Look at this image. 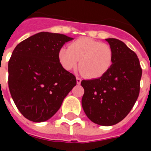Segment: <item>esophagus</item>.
<instances>
[{
	"label": "esophagus",
	"instance_id": "obj_1",
	"mask_svg": "<svg viewBox=\"0 0 151 151\" xmlns=\"http://www.w3.org/2000/svg\"><path fill=\"white\" fill-rule=\"evenodd\" d=\"M76 80H77V83H78V84H80V83H81V82H82V79L80 78H78V77H77Z\"/></svg>",
	"mask_w": 151,
	"mask_h": 151
}]
</instances>
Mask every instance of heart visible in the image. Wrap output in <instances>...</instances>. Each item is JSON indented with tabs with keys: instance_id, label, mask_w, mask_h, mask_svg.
<instances>
[{
	"instance_id": "obj_1",
	"label": "heart",
	"mask_w": 151,
	"mask_h": 151,
	"mask_svg": "<svg viewBox=\"0 0 151 151\" xmlns=\"http://www.w3.org/2000/svg\"><path fill=\"white\" fill-rule=\"evenodd\" d=\"M58 59L65 70L77 68L90 79H97L104 76L113 64L114 52L110 45L82 37L73 41L69 48L62 47L58 52Z\"/></svg>"
}]
</instances>
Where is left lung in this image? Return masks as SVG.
Masks as SVG:
<instances>
[{"label": "left lung", "mask_w": 151, "mask_h": 151, "mask_svg": "<svg viewBox=\"0 0 151 151\" xmlns=\"http://www.w3.org/2000/svg\"><path fill=\"white\" fill-rule=\"evenodd\" d=\"M113 50V64L101 78L82 80V108L92 122L110 126L129 113L138 98L142 69L137 54L117 39H106Z\"/></svg>", "instance_id": "1"}]
</instances>
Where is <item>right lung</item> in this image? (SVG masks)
<instances>
[{"label":"right lung","mask_w":151,"mask_h":151,"mask_svg":"<svg viewBox=\"0 0 151 151\" xmlns=\"http://www.w3.org/2000/svg\"><path fill=\"white\" fill-rule=\"evenodd\" d=\"M73 38L40 32L18 43L8 64V84L16 107L33 122L46 121L59 110L77 84L76 77L58 59L62 46Z\"/></svg>","instance_id":"obj_1"}]
</instances>
